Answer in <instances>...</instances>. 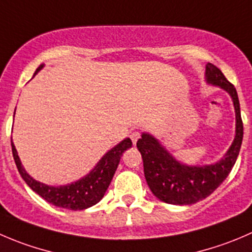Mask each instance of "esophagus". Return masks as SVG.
Listing matches in <instances>:
<instances>
[{
    "instance_id": "obj_1",
    "label": "esophagus",
    "mask_w": 252,
    "mask_h": 252,
    "mask_svg": "<svg viewBox=\"0 0 252 252\" xmlns=\"http://www.w3.org/2000/svg\"><path fill=\"white\" fill-rule=\"evenodd\" d=\"M139 138H140V134H139L138 131H133V133L130 134V139H131V141H133L134 145H135L136 141H138Z\"/></svg>"
}]
</instances>
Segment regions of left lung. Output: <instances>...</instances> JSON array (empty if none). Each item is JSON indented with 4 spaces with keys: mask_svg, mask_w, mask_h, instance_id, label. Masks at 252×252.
I'll return each mask as SVG.
<instances>
[{
    "mask_svg": "<svg viewBox=\"0 0 252 252\" xmlns=\"http://www.w3.org/2000/svg\"><path fill=\"white\" fill-rule=\"evenodd\" d=\"M204 79L208 85L218 86L230 96L235 111V135L221 158L206 165H188L177 160L150 133H141L136 143L144 163V176L150 191L160 201L175 206L194 204L207 198L228 177L235 165L243 143V121L236 90L216 65H206Z\"/></svg>",
    "mask_w": 252,
    "mask_h": 252,
    "instance_id": "obj_1",
    "label": "left lung"
}]
</instances>
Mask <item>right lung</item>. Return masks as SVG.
Listing matches in <instances>:
<instances>
[{"label":"right lung","mask_w":252,"mask_h":252,"mask_svg":"<svg viewBox=\"0 0 252 252\" xmlns=\"http://www.w3.org/2000/svg\"><path fill=\"white\" fill-rule=\"evenodd\" d=\"M45 64H41L34 72V76L40 71ZM16 113V111H14ZM12 154H13L14 162H16L18 172L21 173L22 178L26 181L27 185L35 192L36 194L45 199L49 203L54 204L55 207L60 208L71 209V211H84L98 203L103 198L107 188L116 173L117 167L119 165L122 155L126 150L131 148V140L126 138L121 143L107 151L98 162L94 166L89 173L74 182L66 183V185L60 186H50L45 185L43 182H39L35 178L32 177L26 171L24 166L22 165V161L19 158L17 149L14 146L13 141H11Z\"/></svg>","instance_id":"obj_1"}]
</instances>
